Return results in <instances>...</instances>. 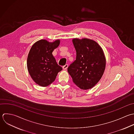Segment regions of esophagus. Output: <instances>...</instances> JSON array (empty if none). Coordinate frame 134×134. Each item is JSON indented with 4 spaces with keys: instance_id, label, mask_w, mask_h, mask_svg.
I'll return each mask as SVG.
<instances>
[{
    "instance_id": "1",
    "label": "esophagus",
    "mask_w": 134,
    "mask_h": 134,
    "mask_svg": "<svg viewBox=\"0 0 134 134\" xmlns=\"http://www.w3.org/2000/svg\"><path fill=\"white\" fill-rule=\"evenodd\" d=\"M68 64H66L65 65L63 66V69L64 70H66L67 69V68H68Z\"/></svg>"
}]
</instances>
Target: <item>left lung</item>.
I'll return each mask as SVG.
<instances>
[{
  "label": "left lung",
  "mask_w": 134,
  "mask_h": 134,
  "mask_svg": "<svg viewBox=\"0 0 134 134\" xmlns=\"http://www.w3.org/2000/svg\"><path fill=\"white\" fill-rule=\"evenodd\" d=\"M72 42L76 51V58L68 67V72L79 88L91 89L99 82L104 73L106 60L103 51L92 40L74 38Z\"/></svg>",
  "instance_id": "obj_1"
}]
</instances>
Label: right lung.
I'll list each match as a JSON object with an SVG mask.
<instances>
[{"instance_id":"right-lung-1","label":"right lung","mask_w":134,"mask_h":134,"mask_svg":"<svg viewBox=\"0 0 134 134\" xmlns=\"http://www.w3.org/2000/svg\"><path fill=\"white\" fill-rule=\"evenodd\" d=\"M59 43V40L53 43L41 40L35 43L29 52L27 69L32 79L40 86L51 85L55 81L58 72L63 69L52 55Z\"/></svg>"}]
</instances>
